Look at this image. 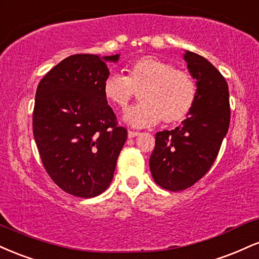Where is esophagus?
Wrapping results in <instances>:
<instances>
[{
	"mask_svg": "<svg viewBox=\"0 0 259 259\" xmlns=\"http://www.w3.org/2000/svg\"><path fill=\"white\" fill-rule=\"evenodd\" d=\"M139 135V132H136V131H128V138H135Z\"/></svg>",
	"mask_w": 259,
	"mask_h": 259,
	"instance_id": "1",
	"label": "esophagus"
}]
</instances>
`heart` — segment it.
I'll list each match as a JSON object with an SVG mask.
<instances>
[{
    "instance_id": "b5f03b06",
    "label": "heart",
    "mask_w": 259,
    "mask_h": 259,
    "mask_svg": "<svg viewBox=\"0 0 259 259\" xmlns=\"http://www.w3.org/2000/svg\"><path fill=\"white\" fill-rule=\"evenodd\" d=\"M126 75L111 74L103 82V94L115 108L124 110L138 92L141 100L128 109L124 120L131 126H154L183 121L196 100L194 78L184 70L154 56L132 60L124 68Z\"/></svg>"
}]
</instances>
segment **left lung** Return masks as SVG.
<instances>
[{
  "label": "left lung",
  "mask_w": 259,
  "mask_h": 259,
  "mask_svg": "<svg viewBox=\"0 0 259 259\" xmlns=\"http://www.w3.org/2000/svg\"><path fill=\"white\" fill-rule=\"evenodd\" d=\"M188 70L196 80V100L182 124L157 132L149 165L155 183L169 191L188 189L213 165L230 122L228 83L207 59L187 51Z\"/></svg>",
  "instance_id": "1"
}]
</instances>
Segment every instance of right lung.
Masks as SVG:
<instances>
[{"instance_id":"1","label":"right lung","mask_w":259,"mask_h":259,"mask_svg":"<svg viewBox=\"0 0 259 259\" xmlns=\"http://www.w3.org/2000/svg\"><path fill=\"white\" fill-rule=\"evenodd\" d=\"M120 54H74L39 81L32 131L41 161L65 193L94 197L109 187L127 130L117 123L103 94L106 62Z\"/></svg>"}]
</instances>
